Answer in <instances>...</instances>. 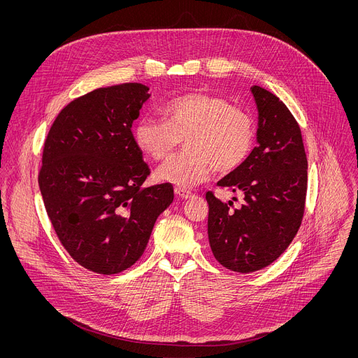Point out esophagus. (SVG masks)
Segmentation results:
<instances>
[{
    "instance_id": "esophagus-1",
    "label": "esophagus",
    "mask_w": 358,
    "mask_h": 358,
    "mask_svg": "<svg viewBox=\"0 0 358 358\" xmlns=\"http://www.w3.org/2000/svg\"><path fill=\"white\" fill-rule=\"evenodd\" d=\"M174 192H176V195H178V196L182 198V199H187V198H191V196H192V192H191V191H188V189H185V188H181V187L174 188Z\"/></svg>"
}]
</instances>
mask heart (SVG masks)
<instances>
[{
    "instance_id": "heart-1",
    "label": "heart",
    "mask_w": 358,
    "mask_h": 358,
    "mask_svg": "<svg viewBox=\"0 0 358 358\" xmlns=\"http://www.w3.org/2000/svg\"><path fill=\"white\" fill-rule=\"evenodd\" d=\"M163 120L140 117L133 129L136 145L155 162L169 159L184 140L185 151L162 166L160 182L182 188L207 181L214 169L229 173L249 156L255 143L253 119L217 94L188 93L162 109Z\"/></svg>"
}]
</instances>
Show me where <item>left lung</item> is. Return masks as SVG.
Wrapping results in <instances>:
<instances>
[{
  "label": "left lung",
  "instance_id": "8db88e82",
  "mask_svg": "<svg viewBox=\"0 0 358 358\" xmlns=\"http://www.w3.org/2000/svg\"><path fill=\"white\" fill-rule=\"evenodd\" d=\"M250 93L258 109L257 147L217 184L241 191L243 203L232 210L231 201L206 196L211 250L222 266L239 273L259 271L286 250L299 231L308 191V159L296 119L269 90L252 86Z\"/></svg>",
  "mask_w": 358,
  "mask_h": 358
}]
</instances>
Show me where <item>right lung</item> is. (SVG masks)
Returning a JSON list of instances; mask_svg holds the SVG:
<instances>
[{
  "mask_svg": "<svg viewBox=\"0 0 358 358\" xmlns=\"http://www.w3.org/2000/svg\"><path fill=\"white\" fill-rule=\"evenodd\" d=\"M148 90L120 83L78 97L45 141L38 181L48 217L71 257L96 273L134 265L174 199L171 184L140 188L150 169L131 124Z\"/></svg>",
  "mask_w": 358,
  "mask_h": 358,
  "instance_id": "add662e5",
  "label": "right lung"
}]
</instances>
